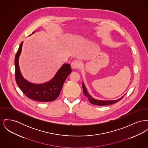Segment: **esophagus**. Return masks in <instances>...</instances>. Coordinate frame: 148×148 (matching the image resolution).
Wrapping results in <instances>:
<instances>
[{
  "mask_svg": "<svg viewBox=\"0 0 148 148\" xmlns=\"http://www.w3.org/2000/svg\"><path fill=\"white\" fill-rule=\"evenodd\" d=\"M71 66L73 69H79L80 67V63L78 60H74L71 64Z\"/></svg>",
  "mask_w": 148,
  "mask_h": 148,
  "instance_id": "esophagus-1",
  "label": "esophagus"
}]
</instances>
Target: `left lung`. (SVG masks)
Instances as JSON below:
<instances>
[{"mask_svg":"<svg viewBox=\"0 0 148 148\" xmlns=\"http://www.w3.org/2000/svg\"><path fill=\"white\" fill-rule=\"evenodd\" d=\"M82 86H83V93L84 95L88 97L89 102L93 104H95L97 106H106V105H110V104H113L116 103L117 102H118L119 101H120V99H121L123 97V96H122L120 98L116 99V100H113V101H102V100H98L96 99L95 98H93L92 96H90L87 92V89L86 88V86L84 84V83L83 82L82 83Z\"/></svg>","mask_w":148,"mask_h":148,"instance_id":"8db88e82","label":"left lung"}]
</instances>
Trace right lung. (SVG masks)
I'll use <instances>...</instances> for the list:
<instances>
[{
    "label": "right lung",
    "mask_w": 148,
    "mask_h": 148,
    "mask_svg": "<svg viewBox=\"0 0 148 148\" xmlns=\"http://www.w3.org/2000/svg\"><path fill=\"white\" fill-rule=\"evenodd\" d=\"M22 45L23 42L18 50L14 61L15 78L18 86L26 97L33 100L44 102L55 100L59 96L66 79L71 72L69 64H63L50 81L42 84L32 83L23 77L19 69V58Z\"/></svg>",
    "instance_id": "1"
}]
</instances>
